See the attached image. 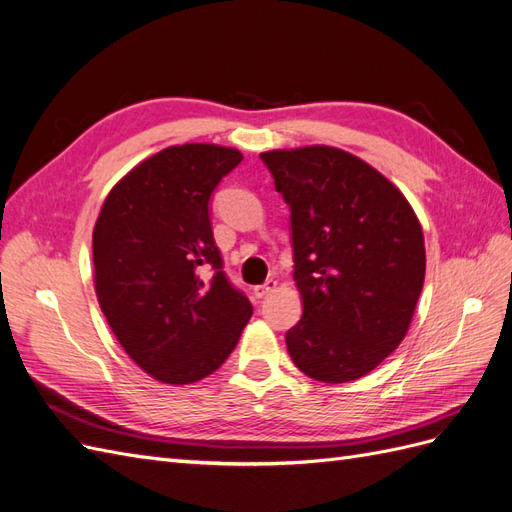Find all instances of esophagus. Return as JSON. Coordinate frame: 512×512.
Listing matches in <instances>:
<instances>
[{
    "mask_svg": "<svg viewBox=\"0 0 512 512\" xmlns=\"http://www.w3.org/2000/svg\"><path fill=\"white\" fill-rule=\"evenodd\" d=\"M275 288H277V282L275 280H267L265 284H260V286L254 288V297L256 299H265L267 294H271Z\"/></svg>",
    "mask_w": 512,
    "mask_h": 512,
    "instance_id": "1",
    "label": "esophagus"
}]
</instances>
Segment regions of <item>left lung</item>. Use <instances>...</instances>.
Instances as JSON below:
<instances>
[{
    "label": "left lung",
    "instance_id": "left-lung-1",
    "mask_svg": "<svg viewBox=\"0 0 512 512\" xmlns=\"http://www.w3.org/2000/svg\"><path fill=\"white\" fill-rule=\"evenodd\" d=\"M290 209L303 316L286 346L305 376L350 382L406 337L425 282L423 228L395 185L335 147L260 153Z\"/></svg>",
    "mask_w": 512,
    "mask_h": 512
}]
</instances>
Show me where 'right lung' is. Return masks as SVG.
I'll use <instances>...</instances> for the list:
<instances>
[{"label": "right lung", "instance_id": "right-lung-1", "mask_svg": "<svg viewBox=\"0 0 512 512\" xmlns=\"http://www.w3.org/2000/svg\"><path fill=\"white\" fill-rule=\"evenodd\" d=\"M241 160L218 145L168 147L130 170L102 205L94 228L102 314L130 359L160 382L213 374L252 318L211 228V196Z\"/></svg>", "mask_w": 512, "mask_h": 512}]
</instances>
